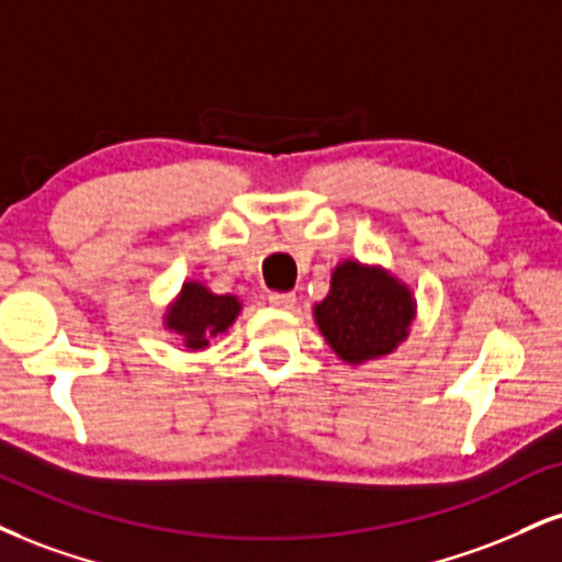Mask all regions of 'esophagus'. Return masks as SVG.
Wrapping results in <instances>:
<instances>
[{
    "label": "esophagus",
    "instance_id": "34e87169",
    "mask_svg": "<svg viewBox=\"0 0 562 562\" xmlns=\"http://www.w3.org/2000/svg\"><path fill=\"white\" fill-rule=\"evenodd\" d=\"M269 303H272L274 308H293L295 295L293 293H269Z\"/></svg>",
    "mask_w": 562,
    "mask_h": 562
}]
</instances>
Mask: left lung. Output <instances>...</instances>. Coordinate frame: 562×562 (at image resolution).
<instances>
[{
	"instance_id": "left-lung-1",
	"label": "left lung",
	"mask_w": 562,
	"mask_h": 562,
	"mask_svg": "<svg viewBox=\"0 0 562 562\" xmlns=\"http://www.w3.org/2000/svg\"><path fill=\"white\" fill-rule=\"evenodd\" d=\"M414 299L408 288L380 269L346 261L335 269L333 290L316 306V324L342 361L361 363L392 353L408 335Z\"/></svg>"
}]
</instances>
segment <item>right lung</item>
<instances>
[{
  "mask_svg": "<svg viewBox=\"0 0 562 562\" xmlns=\"http://www.w3.org/2000/svg\"><path fill=\"white\" fill-rule=\"evenodd\" d=\"M238 311L240 303L233 295H214L199 282H186L167 314V327L186 337L188 348H204L209 337L225 333Z\"/></svg>",
  "mask_w": 562,
  "mask_h": 562,
  "instance_id": "obj_1",
  "label": "right lung"
}]
</instances>
